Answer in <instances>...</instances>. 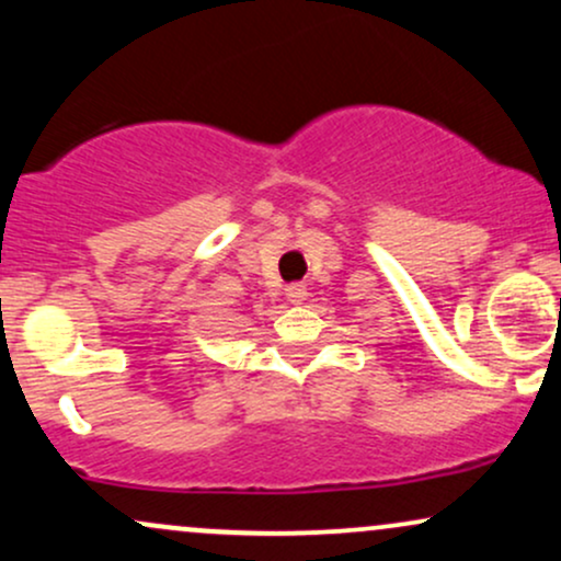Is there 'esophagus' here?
I'll return each mask as SVG.
<instances>
[{"label":"esophagus","mask_w":561,"mask_h":561,"mask_svg":"<svg viewBox=\"0 0 561 561\" xmlns=\"http://www.w3.org/2000/svg\"><path fill=\"white\" fill-rule=\"evenodd\" d=\"M285 295H287V300L293 302V306H298V302L306 300L308 289H306V285H302V282H293V285L285 287Z\"/></svg>","instance_id":"esophagus-1"}]
</instances>
